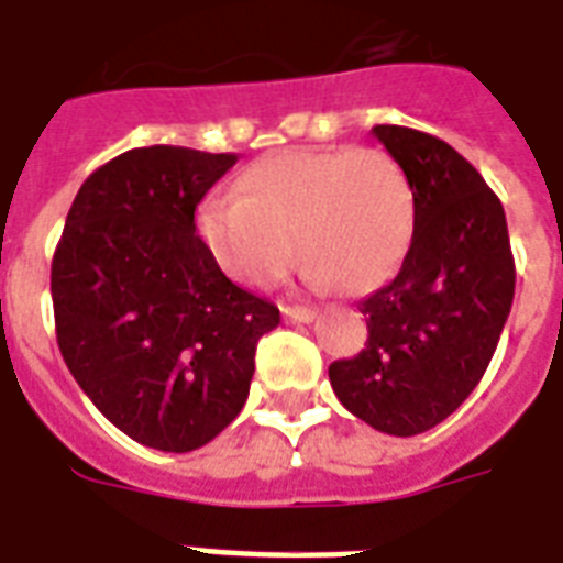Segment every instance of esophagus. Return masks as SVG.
I'll use <instances>...</instances> for the list:
<instances>
[{"instance_id":"obj_1","label":"esophagus","mask_w":563,"mask_h":563,"mask_svg":"<svg viewBox=\"0 0 563 563\" xmlns=\"http://www.w3.org/2000/svg\"><path fill=\"white\" fill-rule=\"evenodd\" d=\"M282 314H285V320H290V323H311L314 320V311L306 306H285L282 308Z\"/></svg>"}]
</instances>
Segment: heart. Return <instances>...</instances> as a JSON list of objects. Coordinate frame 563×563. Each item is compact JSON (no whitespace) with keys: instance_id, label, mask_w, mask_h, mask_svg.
I'll use <instances>...</instances> for the list:
<instances>
[{"instance_id":"b5f03b06","label":"heart","mask_w":563,"mask_h":563,"mask_svg":"<svg viewBox=\"0 0 563 563\" xmlns=\"http://www.w3.org/2000/svg\"><path fill=\"white\" fill-rule=\"evenodd\" d=\"M412 228V180L383 147L266 156L240 177L236 196L198 210L210 257L246 287L273 285L297 246L314 285L377 287L407 255Z\"/></svg>"}]
</instances>
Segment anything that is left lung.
I'll return each mask as SVG.
<instances>
[{"mask_svg":"<svg viewBox=\"0 0 563 563\" xmlns=\"http://www.w3.org/2000/svg\"><path fill=\"white\" fill-rule=\"evenodd\" d=\"M374 136L416 192V228L397 276L362 299L365 350L329 365L338 400L388 437L445 421L484 377L514 306L505 207L454 147L409 126Z\"/></svg>","mask_w":563,"mask_h":563,"instance_id":"obj_1","label":"left lung"}]
</instances>
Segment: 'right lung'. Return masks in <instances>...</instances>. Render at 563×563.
Returning <instances> with one entry per match:
<instances>
[{
    "label": "right lung",
    "mask_w": 563,
    "mask_h": 563,
    "mask_svg": "<svg viewBox=\"0 0 563 563\" xmlns=\"http://www.w3.org/2000/svg\"><path fill=\"white\" fill-rule=\"evenodd\" d=\"M234 154L133 147L79 186L53 255L65 365L112 424L186 454L249 397L278 308L236 287L196 234V207Z\"/></svg>",
    "instance_id": "right-lung-1"
}]
</instances>
